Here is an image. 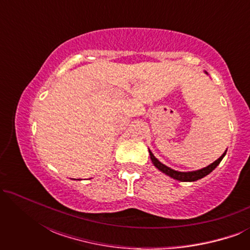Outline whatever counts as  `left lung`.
Wrapping results in <instances>:
<instances>
[{
    "instance_id": "8db88e82",
    "label": "left lung",
    "mask_w": 250,
    "mask_h": 250,
    "mask_svg": "<svg viewBox=\"0 0 250 250\" xmlns=\"http://www.w3.org/2000/svg\"><path fill=\"white\" fill-rule=\"evenodd\" d=\"M149 153H150V158H151L152 164L155 165V167H157V168L160 170V172L165 173L166 175L170 176L174 180L181 181V182H193V181L203 179V177L213 172V170L218 166V164L222 162V159L224 158L225 153H227V150H225L224 153L220 157V158L215 160L214 163H211L210 165H208L207 167H204V168L201 169L193 170V172H179V170H174L172 168H169V167H167L166 165H164L163 163H160L159 160L153 156V153L150 151V150H149Z\"/></svg>"
}]
</instances>
